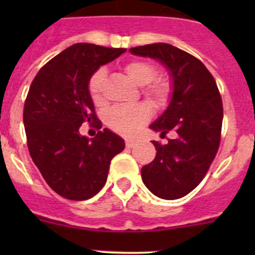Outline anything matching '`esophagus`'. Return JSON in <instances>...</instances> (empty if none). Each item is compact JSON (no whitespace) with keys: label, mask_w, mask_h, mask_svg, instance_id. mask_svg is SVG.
Returning a JSON list of instances; mask_svg holds the SVG:
<instances>
[{"label":"esophagus","mask_w":255,"mask_h":255,"mask_svg":"<svg viewBox=\"0 0 255 255\" xmlns=\"http://www.w3.org/2000/svg\"><path fill=\"white\" fill-rule=\"evenodd\" d=\"M135 144H136V141L135 140H130V139H128V140H126V147L128 148L135 147Z\"/></svg>","instance_id":"34e87169"}]
</instances>
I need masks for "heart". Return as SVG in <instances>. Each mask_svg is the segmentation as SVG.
Wrapping results in <instances>:
<instances>
[{"instance_id": "obj_1", "label": "heart", "mask_w": 255, "mask_h": 255, "mask_svg": "<svg viewBox=\"0 0 255 255\" xmlns=\"http://www.w3.org/2000/svg\"><path fill=\"white\" fill-rule=\"evenodd\" d=\"M125 73L139 87H144L143 93L154 105H162L168 96V85L164 80L155 79L157 70L147 61L135 60L125 65ZM105 70H97L88 83V92L96 105H102V87L105 82ZM150 108L145 103L131 106H117L108 110L105 120L112 130L123 135H132L150 119Z\"/></svg>"}]
</instances>
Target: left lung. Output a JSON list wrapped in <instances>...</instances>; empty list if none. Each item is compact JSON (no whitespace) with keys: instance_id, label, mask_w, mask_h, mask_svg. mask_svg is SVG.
<instances>
[{"instance_id":"1","label":"left lung","mask_w":255,"mask_h":255,"mask_svg":"<svg viewBox=\"0 0 255 255\" xmlns=\"http://www.w3.org/2000/svg\"><path fill=\"white\" fill-rule=\"evenodd\" d=\"M129 51L159 61L171 78L170 103L149 128L175 138L164 145L153 141L155 158L141 167V180L155 197L179 199L199 185L220 147L224 108L217 84L202 61L171 44Z\"/></svg>"}]
</instances>
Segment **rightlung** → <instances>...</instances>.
<instances>
[{
	"instance_id": "1",
	"label": "right lung",
	"mask_w": 255,
	"mask_h": 255,
	"mask_svg": "<svg viewBox=\"0 0 255 255\" xmlns=\"http://www.w3.org/2000/svg\"><path fill=\"white\" fill-rule=\"evenodd\" d=\"M91 43H76L49 60L38 71L24 105V128L30 157L58 195L87 200L105 186L110 163L125 141L110 129L89 139L82 124L98 129L88 92L91 76L125 52Z\"/></svg>"
}]
</instances>
